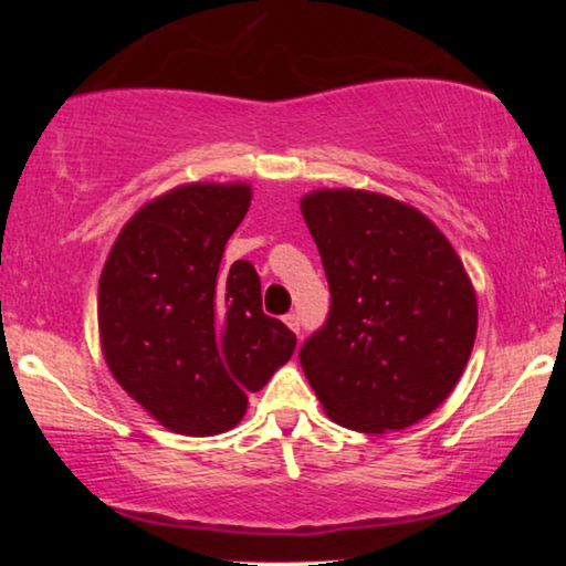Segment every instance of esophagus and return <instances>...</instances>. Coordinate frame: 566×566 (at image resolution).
<instances>
[{"instance_id":"obj_1","label":"esophagus","mask_w":566,"mask_h":566,"mask_svg":"<svg viewBox=\"0 0 566 566\" xmlns=\"http://www.w3.org/2000/svg\"><path fill=\"white\" fill-rule=\"evenodd\" d=\"M285 327H289L291 332H296L298 335V329H301V322H298V314H285Z\"/></svg>"}]
</instances>
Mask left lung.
<instances>
[{
    "label": "left lung",
    "mask_w": 566,
    "mask_h": 566,
    "mask_svg": "<svg viewBox=\"0 0 566 566\" xmlns=\"http://www.w3.org/2000/svg\"><path fill=\"white\" fill-rule=\"evenodd\" d=\"M301 213L332 304L298 350L329 420L405 430L459 384L476 337V293L451 242L417 208L368 190H314Z\"/></svg>",
    "instance_id": "8db88e82"
}]
</instances>
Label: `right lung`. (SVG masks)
Returning <instances> with one entry per match:
<instances>
[{
  "instance_id": "obj_1",
  "label": "right lung",
  "mask_w": 566,
  "mask_h": 566,
  "mask_svg": "<svg viewBox=\"0 0 566 566\" xmlns=\"http://www.w3.org/2000/svg\"><path fill=\"white\" fill-rule=\"evenodd\" d=\"M252 200L244 182H190L138 208L107 254L97 289L107 368L167 430L237 428L296 347L262 312L252 262H221Z\"/></svg>"
}]
</instances>
